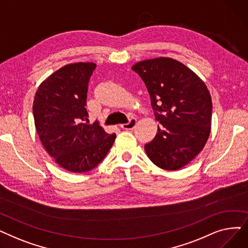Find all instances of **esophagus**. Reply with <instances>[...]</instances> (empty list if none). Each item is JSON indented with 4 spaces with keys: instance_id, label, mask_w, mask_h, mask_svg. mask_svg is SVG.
<instances>
[{
    "instance_id": "esophagus-1",
    "label": "esophagus",
    "mask_w": 248,
    "mask_h": 248,
    "mask_svg": "<svg viewBox=\"0 0 248 248\" xmlns=\"http://www.w3.org/2000/svg\"><path fill=\"white\" fill-rule=\"evenodd\" d=\"M137 124V120L132 119L127 124H121V127L124 129H133Z\"/></svg>"
}]
</instances>
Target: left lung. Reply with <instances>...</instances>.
<instances>
[{
  "label": "left lung",
  "mask_w": 248,
  "mask_h": 248,
  "mask_svg": "<svg viewBox=\"0 0 248 248\" xmlns=\"http://www.w3.org/2000/svg\"><path fill=\"white\" fill-rule=\"evenodd\" d=\"M151 96L158 133L145 150L159 168L176 171L203 150L211 132L212 100L201 78L182 62L158 57L132 66Z\"/></svg>",
  "instance_id": "8db88e82"
}]
</instances>
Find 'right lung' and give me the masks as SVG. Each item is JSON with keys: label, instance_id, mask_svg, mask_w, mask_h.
Segmentation results:
<instances>
[{"label": "right lung", "instance_id": "add662e5", "mask_svg": "<svg viewBox=\"0 0 248 248\" xmlns=\"http://www.w3.org/2000/svg\"><path fill=\"white\" fill-rule=\"evenodd\" d=\"M93 62L67 64L39 85L33 101L37 134L46 152L64 170L86 173L106 158L115 134L97 123L84 124L87 86Z\"/></svg>", "mask_w": 248, "mask_h": 248}]
</instances>
